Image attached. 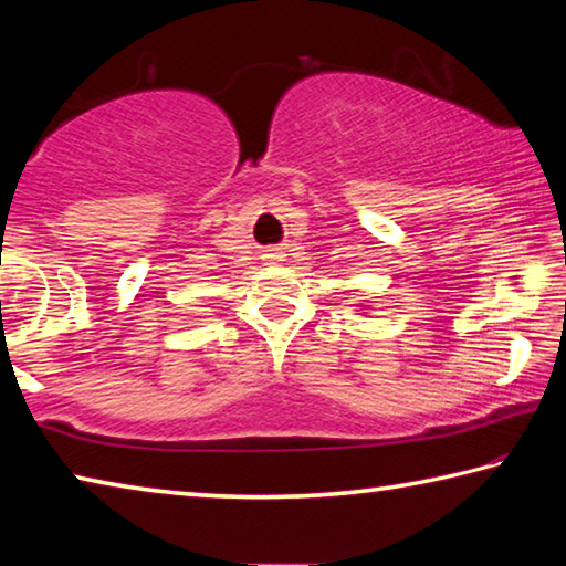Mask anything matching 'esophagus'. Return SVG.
I'll return each mask as SVG.
<instances>
[{
    "mask_svg": "<svg viewBox=\"0 0 566 566\" xmlns=\"http://www.w3.org/2000/svg\"><path fill=\"white\" fill-rule=\"evenodd\" d=\"M264 260H266V264H276V262H282V260H284L282 249H266V252H264Z\"/></svg>",
    "mask_w": 566,
    "mask_h": 566,
    "instance_id": "esophagus-1",
    "label": "esophagus"
}]
</instances>
